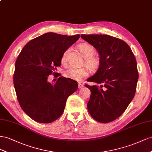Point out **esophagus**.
Listing matches in <instances>:
<instances>
[{"label": "esophagus", "instance_id": "esophagus-1", "mask_svg": "<svg viewBox=\"0 0 152 152\" xmlns=\"http://www.w3.org/2000/svg\"><path fill=\"white\" fill-rule=\"evenodd\" d=\"M83 86H84L83 84H82V83H78V88H83Z\"/></svg>", "mask_w": 152, "mask_h": 152}]
</instances>
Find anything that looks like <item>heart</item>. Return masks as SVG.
I'll return each instance as SVG.
<instances>
[{
    "mask_svg": "<svg viewBox=\"0 0 152 152\" xmlns=\"http://www.w3.org/2000/svg\"><path fill=\"white\" fill-rule=\"evenodd\" d=\"M78 48L81 53L85 58V64L87 65L90 69L92 71H97L100 67L101 60L98 57H95L94 55L95 54V50L94 47L88 43H81L78 46ZM69 50L65 51L61 57V63L64 64L66 62L67 55L68 53ZM88 69L86 67H70L64 72V76L71 80L76 81H81L83 77L88 75Z\"/></svg>",
    "mask_w": 152,
    "mask_h": 152,
    "instance_id": "heart-1",
    "label": "heart"
}]
</instances>
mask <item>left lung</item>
<instances>
[{
    "label": "left lung",
    "instance_id": "1",
    "mask_svg": "<svg viewBox=\"0 0 152 152\" xmlns=\"http://www.w3.org/2000/svg\"><path fill=\"white\" fill-rule=\"evenodd\" d=\"M81 37L98 51L101 60L88 81L101 85H85L91 92L88 112L99 122H111L125 111L135 95L139 77L135 56L118 38L106 34H82Z\"/></svg>",
    "mask_w": 152,
    "mask_h": 152
}]
</instances>
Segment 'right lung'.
I'll return each instance as SVG.
<instances>
[{
    "mask_svg": "<svg viewBox=\"0 0 152 152\" xmlns=\"http://www.w3.org/2000/svg\"><path fill=\"white\" fill-rule=\"evenodd\" d=\"M79 38L80 34L46 33L27 42L17 57L13 75L17 99L21 109L36 122L49 124L58 119L67 99L77 90L75 80L60 76L52 85L48 78L56 76L63 53Z\"/></svg>",
    "mask_w": 152,
    "mask_h": 152,
    "instance_id": "1",
    "label": "right lung"
}]
</instances>
